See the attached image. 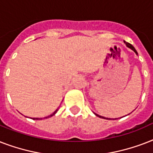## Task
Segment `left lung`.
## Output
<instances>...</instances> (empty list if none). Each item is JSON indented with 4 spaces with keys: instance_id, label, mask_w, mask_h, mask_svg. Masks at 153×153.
Masks as SVG:
<instances>
[{
    "instance_id": "1",
    "label": "left lung",
    "mask_w": 153,
    "mask_h": 153,
    "mask_svg": "<svg viewBox=\"0 0 153 153\" xmlns=\"http://www.w3.org/2000/svg\"><path fill=\"white\" fill-rule=\"evenodd\" d=\"M124 43H125V44H126V47H127V48H130L131 50H133V51L136 53V55H138L137 51H136V49L134 48V47H133V45H132V44H128V43H127V42H126V41H124ZM94 114H95V115H96V116H97V117H100V118L106 119V120H116V119H117V118H114H114H108V117H105L100 116V115H98V114H95V113H94Z\"/></svg>"
}]
</instances>
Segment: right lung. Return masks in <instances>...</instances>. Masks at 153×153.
<instances>
[{"mask_svg": "<svg viewBox=\"0 0 153 153\" xmlns=\"http://www.w3.org/2000/svg\"><path fill=\"white\" fill-rule=\"evenodd\" d=\"M58 110H59V108H58V109H56V110H55V111L54 112V113H53V114H51V115H49V116L45 117H44V118H42V117H30V118H31V119H33V120H42V119H47V118H49V117H52L53 115H55V114H56V113H57Z\"/></svg>", "mask_w": 153, "mask_h": 153, "instance_id": "1", "label": "right lung"}]
</instances>
